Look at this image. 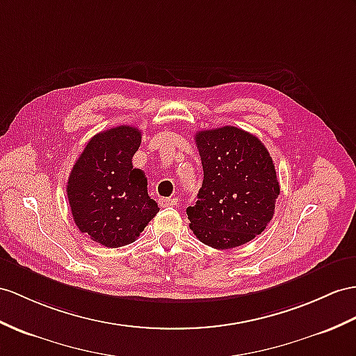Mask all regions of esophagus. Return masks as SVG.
<instances>
[{
    "instance_id": "esophagus-1",
    "label": "esophagus",
    "mask_w": 356,
    "mask_h": 356,
    "mask_svg": "<svg viewBox=\"0 0 356 356\" xmlns=\"http://www.w3.org/2000/svg\"><path fill=\"white\" fill-rule=\"evenodd\" d=\"M159 204H160V207H172V205H177V199L175 197H160Z\"/></svg>"
}]
</instances>
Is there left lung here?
I'll return each mask as SVG.
<instances>
[{
    "mask_svg": "<svg viewBox=\"0 0 356 356\" xmlns=\"http://www.w3.org/2000/svg\"><path fill=\"white\" fill-rule=\"evenodd\" d=\"M204 181L187 208L190 228L202 243L231 249L270 223L280 195L275 164L258 137L237 127L196 133Z\"/></svg>",
    "mask_w": 356,
    "mask_h": 356,
    "instance_id": "obj_1",
    "label": "left lung"
}]
</instances>
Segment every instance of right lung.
Instances as JSON below:
<instances>
[{
  "mask_svg": "<svg viewBox=\"0 0 356 356\" xmlns=\"http://www.w3.org/2000/svg\"><path fill=\"white\" fill-rule=\"evenodd\" d=\"M142 133L120 125L93 136L75 161L66 192L74 222L106 248L133 243L159 213L148 179L133 168Z\"/></svg>",
  "mask_w": 356,
  "mask_h": 356,
  "instance_id": "add662e5",
  "label": "right lung"
}]
</instances>
